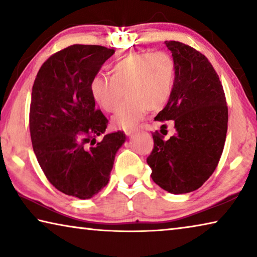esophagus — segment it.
I'll list each match as a JSON object with an SVG mask.
<instances>
[{"instance_id": "1", "label": "esophagus", "mask_w": 257, "mask_h": 257, "mask_svg": "<svg viewBox=\"0 0 257 257\" xmlns=\"http://www.w3.org/2000/svg\"><path fill=\"white\" fill-rule=\"evenodd\" d=\"M136 132H137V128H127V129H124V134L127 135V136H132V135L134 133H136Z\"/></svg>"}]
</instances>
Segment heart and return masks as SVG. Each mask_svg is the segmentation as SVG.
<instances>
[{
    "instance_id": "obj_1",
    "label": "heart",
    "mask_w": 257,
    "mask_h": 257,
    "mask_svg": "<svg viewBox=\"0 0 257 257\" xmlns=\"http://www.w3.org/2000/svg\"><path fill=\"white\" fill-rule=\"evenodd\" d=\"M176 63L167 52H135L114 61L110 77L96 75L89 82L90 96L105 112H114L121 98L124 101L112 118L119 128H133L147 110L162 108L172 93Z\"/></svg>"
}]
</instances>
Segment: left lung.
Instances as JSON below:
<instances>
[{"label": "left lung", "mask_w": 257, "mask_h": 257, "mask_svg": "<svg viewBox=\"0 0 257 257\" xmlns=\"http://www.w3.org/2000/svg\"><path fill=\"white\" fill-rule=\"evenodd\" d=\"M176 63V80L167 105L155 116L176 134L168 141L156 132L147 158L152 179L171 194L198 189L214 172L228 129L223 87L210 61L201 52L176 41L164 43Z\"/></svg>", "instance_id": "left-lung-1"}]
</instances>
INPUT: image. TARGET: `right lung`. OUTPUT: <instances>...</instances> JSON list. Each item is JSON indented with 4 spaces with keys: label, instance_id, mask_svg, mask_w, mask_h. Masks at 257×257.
I'll return each instance as SVG.
<instances>
[{
    "label": "right lung",
    "instance_id": "1",
    "mask_svg": "<svg viewBox=\"0 0 257 257\" xmlns=\"http://www.w3.org/2000/svg\"><path fill=\"white\" fill-rule=\"evenodd\" d=\"M114 50L75 44L50 56L33 85L29 130L34 153L56 189L92 198L110 180L123 132L105 133L107 119L95 108L89 82Z\"/></svg>",
    "mask_w": 257,
    "mask_h": 257
}]
</instances>
